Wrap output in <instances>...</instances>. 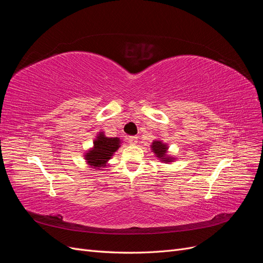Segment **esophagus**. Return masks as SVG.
<instances>
[{
    "instance_id": "esophagus-1",
    "label": "esophagus",
    "mask_w": 263,
    "mask_h": 263,
    "mask_svg": "<svg viewBox=\"0 0 263 263\" xmlns=\"http://www.w3.org/2000/svg\"><path fill=\"white\" fill-rule=\"evenodd\" d=\"M128 140H129V144L136 145L137 142H138V137H137V136H130V137L128 138Z\"/></svg>"
}]
</instances>
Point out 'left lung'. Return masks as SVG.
I'll return each mask as SVG.
<instances>
[{"label": "left lung", "instance_id": "left-lung-1", "mask_svg": "<svg viewBox=\"0 0 263 263\" xmlns=\"http://www.w3.org/2000/svg\"><path fill=\"white\" fill-rule=\"evenodd\" d=\"M151 148H153L154 153L156 154V156L161 159V160L163 161H171L172 159L171 158H166L165 157V154H166V150H168V147L165 146V144H162L161 141H154L153 142V146H151Z\"/></svg>", "mask_w": 263, "mask_h": 263}]
</instances>
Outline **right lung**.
Masks as SVG:
<instances>
[{"instance_id": "1", "label": "right lung", "mask_w": 263, "mask_h": 263, "mask_svg": "<svg viewBox=\"0 0 263 263\" xmlns=\"http://www.w3.org/2000/svg\"><path fill=\"white\" fill-rule=\"evenodd\" d=\"M94 147L85 155V158L89 164L93 166L102 168L106 164L110 157L115 151L121 147V140L119 138L105 137L103 133L99 134V137L93 142Z\"/></svg>"}]
</instances>
